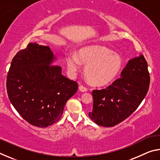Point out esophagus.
Returning <instances> with one entry per match:
<instances>
[{
    "label": "esophagus",
    "instance_id": "34e87169",
    "mask_svg": "<svg viewBox=\"0 0 160 160\" xmlns=\"http://www.w3.org/2000/svg\"><path fill=\"white\" fill-rule=\"evenodd\" d=\"M79 90L80 91H82V92H87V91H88V88H87L86 87H85V86L82 85H80Z\"/></svg>",
    "mask_w": 160,
    "mask_h": 160
}]
</instances>
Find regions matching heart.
I'll list each match as a JSON object with an SVG mask.
<instances>
[{"label": "heart", "instance_id": "b5f03b06", "mask_svg": "<svg viewBox=\"0 0 160 160\" xmlns=\"http://www.w3.org/2000/svg\"><path fill=\"white\" fill-rule=\"evenodd\" d=\"M80 63L86 66L85 75L87 80L97 86L107 85L112 81L122 68L120 56L100 46L82 48L79 52V58L75 54L68 56L67 65L71 73L75 74L80 69Z\"/></svg>", "mask_w": 160, "mask_h": 160}]
</instances>
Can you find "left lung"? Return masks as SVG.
Here are the masks:
<instances>
[{
	"label": "left lung",
	"mask_w": 160,
	"mask_h": 160,
	"mask_svg": "<svg viewBox=\"0 0 160 160\" xmlns=\"http://www.w3.org/2000/svg\"><path fill=\"white\" fill-rule=\"evenodd\" d=\"M150 77L141 55L130 60L121 78L104 89L92 90L93 108L90 118L97 125L112 127L128 118L147 94Z\"/></svg>",
	"instance_id": "8db88e82"
}]
</instances>
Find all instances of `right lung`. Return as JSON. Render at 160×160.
Segmentation results:
<instances>
[{
  "mask_svg": "<svg viewBox=\"0 0 160 160\" xmlns=\"http://www.w3.org/2000/svg\"><path fill=\"white\" fill-rule=\"evenodd\" d=\"M53 58L49 47L29 43L16 53L7 75L12 106L29 123L39 128L59 121L78 88L77 82L61 74V66L50 64Z\"/></svg>",
  "mask_w": 160,
  "mask_h": 160,
  "instance_id": "right-lung-1",
  "label": "right lung"
}]
</instances>
